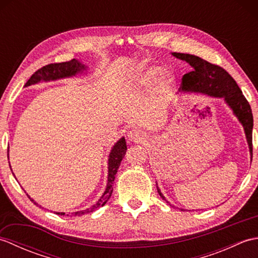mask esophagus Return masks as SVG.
<instances>
[{"label":"esophagus","mask_w":258,"mask_h":258,"mask_svg":"<svg viewBox=\"0 0 258 258\" xmlns=\"http://www.w3.org/2000/svg\"><path fill=\"white\" fill-rule=\"evenodd\" d=\"M145 138H146L145 132H143V131L139 128H132L127 132V139L131 142H138L139 143V142H143Z\"/></svg>","instance_id":"1"}]
</instances>
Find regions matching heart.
<instances>
[{"mask_svg": "<svg viewBox=\"0 0 258 258\" xmlns=\"http://www.w3.org/2000/svg\"><path fill=\"white\" fill-rule=\"evenodd\" d=\"M163 69L157 65H146L142 67L128 81V85L133 89H144L151 86L154 82L160 78ZM160 79V89L164 91L169 85L173 84L174 75L171 72H164Z\"/></svg>", "mask_w": 258, "mask_h": 258, "instance_id": "obj_1", "label": "heart"}]
</instances>
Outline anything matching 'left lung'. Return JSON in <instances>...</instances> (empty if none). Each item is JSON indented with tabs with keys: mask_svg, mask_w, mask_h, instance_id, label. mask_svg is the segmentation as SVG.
Wrapping results in <instances>:
<instances>
[{
	"mask_svg": "<svg viewBox=\"0 0 258 258\" xmlns=\"http://www.w3.org/2000/svg\"><path fill=\"white\" fill-rule=\"evenodd\" d=\"M172 55L182 61L187 62L191 71L185 74L182 79V85L179 91L202 93L208 96L221 97L227 105L233 109L235 116L243 125L246 140L249 146V152L253 155V113L249 103L243 95L235 80L223 68L212 64L199 56L184 53H172ZM157 191L166 203L165 199L156 184Z\"/></svg>",
	"mask_w": 258,
	"mask_h": 258,
	"instance_id": "left-lung-1",
	"label": "left lung"
}]
</instances>
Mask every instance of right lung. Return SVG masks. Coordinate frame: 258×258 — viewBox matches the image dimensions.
Segmentation results:
<instances>
[{
    "mask_svg": "<svg viewBox=\"0 0 258 258\" xmlns=\"http://www.w3.org/2000/svg\"><path fill=\"white\" fill-rule=\"evenodd\" d=\"M85 70H86L85 65L82 64L81 62H79L78 59H75V58L71 59V61H69V62L48 64V65H45V67L41 68L40 70H37L36 72L31 76L30 80L26 82V84L24 86L26 87V86L33 85V84H37V83H40V82H48V81H55V80H59V79L71 78V76H75L76 74L82 73ZM126 150H127V146H126L125 139L122 138L119 141H117V143H115V145L112 147L111 153H109L107 185H106L105 191H104L103 195L101 196V199L98 200V202L95 205H93L90 208H86V210H84V211L72 213L71 214V216H81V215H84V214H87V213H92L95 210H97L98 207H101V206L106 204V202L109 200V197H111V195H112L115 175H116V173H117V169L119 167L120 162H122L123 157L125 156ZM8 156H9V154H8ZM29 199L33 203H34V204H36L34 200H32L30 196H29ZM55 214H57V215H65V213H57L56 212ZM68 216H69V214H68Z\"/></svg>",
    "mask_w": 258,
    "mask_h": 258,
    "instance_id": "right-lung-1",
    "label": "right lung"
}]
</instances>
